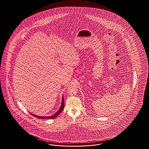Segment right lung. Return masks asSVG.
Instances as JSON below:
<instances>
[{
    "instance_id": "1",
    "label": "right lung",
    "mask_w": 149,
    "mask_h": 149,
    "mask_svg": "<svg viewBox=\"0 0 149 149\" xmlns=\"http://www.w3.org/2000/svg\"><path fill=\"white\" fill-rule=\"evenodd\" d=\"M64 97L63 96V98H62V101H61V107H60L59 110L55 113L52 116H38V115H36L34 114H33V113H30L32 115H33L34 116H35L36 118H38V119H53L56 118L60 113H61V111L64 110Z\"/></svg>"
}]
</instances>
